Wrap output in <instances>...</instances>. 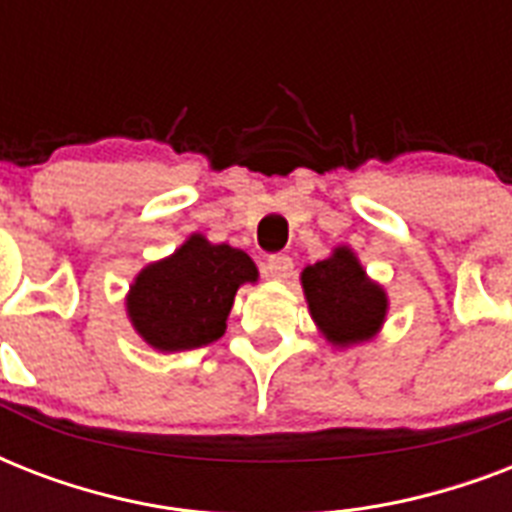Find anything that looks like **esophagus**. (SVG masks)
<instances>
[{"label":"esophagus","mask_w":512,"mask_h":512,"mask_svg":"<svg viewBox=\"0 0 512 512\" xmlns=\"http://www.w3.org/2000/svg\"><path fill=\"white\" fill-rule=\"evenodd\" d=\"M265 273H268L271 279L287 281L292 279V273H295V263H292V257L289 255H271L265 260Z\"/></svg>","instance_id":"obj_1"}]
</instances>
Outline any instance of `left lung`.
I'll list each match as a JSON object with an SVG mask.
<instances>
[{
	"mask_svg": "<svg viewBox=\"0 0 512 512\" xmlns=\"http://www.w3.org/2000/svg\"><path fill=\"white\" fill-rule=\"evenodd\" d=\"M300 281L313 321L332 345L348 348L380 332L388 295L366 276L353 249L337 247L327 260L308 265Z\"/></svg>",
	"mask_w": 512,
	"mask_h": 512,
	"instance_id": "8db88e82",
	"label": "left lung"
}]
</instances>
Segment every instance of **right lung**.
Here are the masks:
<instances>
[{"mask_svg": "<svg viewBox=\"0 0 512 512\" xmlns=\"http://www.w3.org/2000/svg\"><path fill=\"white\" fill-rule=\"evenodd\" d=\"M247 281H257L247 252L193 233L175 255L135 276L127 316L135 332L162 353L201 348L223 337L233 297Z\"/></svg>", "mask_w": 512, "mask_h": 512, "instance_id": "obj_1", "label": "right lung"}]
</instances>
